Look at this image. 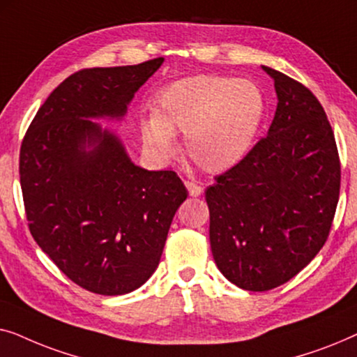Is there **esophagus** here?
I'll use <instances>...</instances> for the list:
<instances>
[{
	"mask_svg": "<svg viewBox=\"0 0 357 357\" xmlns=\"http://www.w3.org/2000/svg\"><path fill=\"white\" fill-rule=\"evenodd\" d=\"M185 187H187L190 197H199V195L203 193L202 185H198V183H195V182H190V180H188V182H185Z\"/></svg>",
	"mask_w": 357,
	"mask_h": 357,
	"instance_id": "esophagus-1",
	"label": "esophagus"
}]
</instances>
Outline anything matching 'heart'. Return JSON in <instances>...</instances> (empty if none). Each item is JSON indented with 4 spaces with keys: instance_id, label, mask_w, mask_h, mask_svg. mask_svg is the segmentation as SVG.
I'll list each match as a JSON object with an SVG mask.
<instances>
[{
    "instance_id": "heart-1",
    "label": "heart",
    "mask_w": 357,
    "mask_h": 357,
    "mask_svg": "<svg viewBox=\"0 0 357 357\" xmlns=\"http://www.w3.org/2000/svg\"><path fill=\"white\" fill-rule=\"evenodd\" d=\"M265 115V94L253 81L190 76L160 91L158 114L143 121V139L154 154L167 158L177 149L175 131H182L198 167L224 172L250 153Z\"/></svg>"
}]
</instances>
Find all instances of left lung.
Here are the masks:
<instances>
[{
  "mask_svg": "<svg viewBox=\"0 0 357 357\" xmlns=\"http://www.w3.org/2000/svg\"><path fill=\"white\" fill-rule=\"evenodd\" d=\"M278 107L268 135L208 187L209 242L219 271L245 291L284 284L328 238L341 165L319 99L299 81L263 66Z\"/></svg>",
  "mask_w": 357,
  "mask_h": 357,
  "instance_id": "8db88e82",
  "label": "left lung"
}]
</instances>
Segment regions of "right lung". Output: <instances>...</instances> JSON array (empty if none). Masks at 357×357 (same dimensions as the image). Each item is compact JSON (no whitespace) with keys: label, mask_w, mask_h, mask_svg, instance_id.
I'll use <instances>...</instances> for the list:
<instances>
[{"label":"right lung","mask_w":357,"mask_h":357,"mask_svg":"<svg viewBox=\"0 0 357 357\" xmlns=\"http://www.w3.org/2000/svg\"><path fill=\"white\" fill-rule=\"evenodd\" d=\"M164 58L86 68L66 77L26 131L19 175L33 241L82 289L121 296L159 265L187 188L174 170H146L89 119H121Z\"/></svg>","instance_id":"add662e5"}]
</instances>
